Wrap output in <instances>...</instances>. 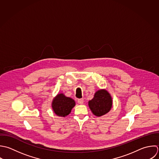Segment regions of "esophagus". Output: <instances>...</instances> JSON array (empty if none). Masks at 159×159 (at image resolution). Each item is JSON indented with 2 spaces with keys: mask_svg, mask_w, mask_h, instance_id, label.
<instances>
[{
  "mask_svg": "<svg viewBox=\"0 0 159 159\" xmlns=\"http://www.w3.org/2000/svg\"><path fill=\"white\" fill-rule=\"evenodd\" d=\"M78 103L80 105H82L84 103V99L81 98V99H79L78 100Z\"/></svg>",
  "mask_w": 159,
  "mask_h": 159,
  "instance_id": "obj_1",
  "label": "esophagus"
}]
</instances>
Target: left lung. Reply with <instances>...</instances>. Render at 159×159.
<instances>
[{
	"label": "left lung",
	"mask_w": 159,
	"mask_h": 159,
	"mask_svg": "<svg viewBox=\"0 0 159 159\" xmlns=\"http://www.w3.org/2000/svg\"><path fill=\"white\" fill-rule=\"evenodd\" d=\"M89 106L92 113L97 116H101L110 111L112 107V99L105 90L97 91L93 99L89 102Z\"/></svg>",
	"instance_id": "1"
}]
</instances>
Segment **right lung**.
<instances>
[{"label": "right lung", "mask_w": 159, "mask_h": 159, "mask_svg": "<svg viewBox=\"0 0 159 159\" xmlns=\"http://www.w3.org/2000/svg\"><path fill=\"white\" fill-rule=\"evenodd\" d=\"M75 103L73 99L66 97L64 94H58L53 100L52 107L54 112L59 116L68 115Z\"/></svg>", "instance_id": "obj_1"}]
</instances>
